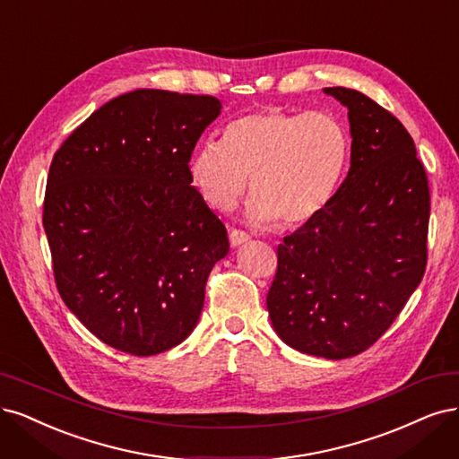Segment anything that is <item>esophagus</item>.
<instances>
[{
    "instance_id": "1",
    "label": "esophagus",
    "mask_w": 459,
    "mask_h": 459,
    "mask_svg": "<svg viewBox=\"0 0 459 459\" xmlns=\"http://www.w3.org/2000/svg\"><path fill=\"white\" fill-rule=\"evenodd\" d=\"M247 241H250V235H248V233L239 231V230H231V231H230V245H231L233 248L245 245Z\"/></svg>"
}]
</instances>
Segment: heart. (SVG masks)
I'll use <instances>...</instances> for the list:
<instances>
[{
    "label": "heart",
    "instance_id": "b5f03b06",
    "mask_svg": "<svg viewBox=\"0 0 459 459\" xmlns=\"http://www.w3.org/2000/svg\"><path fill=\"white\" fill-rule=\"evenodd\" d=\"M350 157L343 125L326 112L258 109L237 117L224 142L207 140L189 160V180L203 201L230 212L250 178L247 220L298 226L326 209Z\"/></svg>",
    "mask_w": 459,
    "mask_h": 459
}]
</instances>
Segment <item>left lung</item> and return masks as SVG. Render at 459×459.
Listing matches in <instances>:
<instances>
[{
    "mask_svg": "<svg viewBox=\"0 0 459 459\" xmlns=\"http://www.w3.org/2000/svg\"><path fill=\"white\" fill-rule=\"evenodd\" d=\"M323 91L347 108L350 172L326 209L279 245L267 311L292 350L338 360L370 347L418 289L429 186L397 117L359 91Z\"/></svg>",
    "mask_w": 459,
    "mask_h": 459,
    "instance_id": "left-lung-1",
    "label": "left lung"
}]
</instances>
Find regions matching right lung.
Listing matches in <instances>:
<instances>
[{
  "label": "right lung",
  "instance_id": "add662e5",
  "mask_svg": "<svg viewBox=\"0 0 459 459\" xmlns=\"http://www.w3.org/2000/svg\"><path fill=\"white\" fill-rule=\"evenodd\" d=\"M214 97L136 89L55 153L43 228L58 292L94 336L148 357L192 334L228 231L189 180Z\"/></svg>",
  "mask_w": 459,
  "mask_h": 459
}]
</instances>
